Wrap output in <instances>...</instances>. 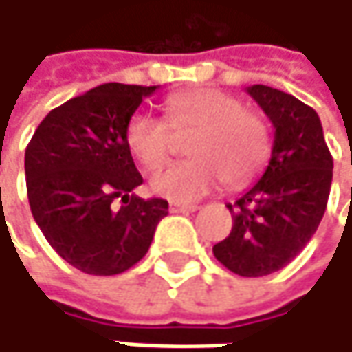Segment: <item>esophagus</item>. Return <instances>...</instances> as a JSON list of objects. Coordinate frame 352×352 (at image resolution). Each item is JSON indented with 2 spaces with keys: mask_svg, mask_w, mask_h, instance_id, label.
Masks as SVG:
<instances>
[{
  "mask_svg": "<svg viewBox=\"0 0 352 352\" xmlns=\"http://www.w3.org/2000/svg\"><path fill=\"white\" fill-rule=\"evenodd\" d=\"M169 210H171V214H189V212H195L197 206H187V204H175V201H171Z\"/></svg>",
  "mask_w": 352,
  "mask_h": 352,
  "instance_id": "obj_1",
  "label": "esophagus"
}]
</instances>
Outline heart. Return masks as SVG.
Returning a JSON list of instances; mask_svg holds the SVG:
<instances>
[{"mask_svg":"<svg viewBox=\"0 0 352 352\" xmlns=\"http://www.w3.org/2000/svg\"><path fill=\"white\" fill-rule=\"evenodd\" d=\"M175 134L193 132L187 140L189 161L169 165L151 177V191L175 204H191L212 193L224 179L243 185L269 155L265 120L220 89H191L165 102V120L134 113L126 126V144L134 159L153 169L173 151Z\"/></svg>","mask_w":352,"mask_h":352,"instance_id":"b5f03b06","label":"heart"}]
</instances>
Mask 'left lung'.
I'll use <instances>...</instances> for the list:
<instances>
[{"label": "left lung", "mask_w": 352, "mask_h": 352, "mask_svg": "<svg viewBox=\"0 0 352 352\" xmlns=\"http://www.w3.org/2000/svg\"><path fill=\"white\" fill-rule=\"evenodd\" d=\"M246 94L271 120L275 138L265 173L228 204L234 224L214 256L241 277H263L292 263L314 236L330 195L332 155L312 107L267 85Z\"/></svg>", "instance_id": "obj_1"}]
</instances>
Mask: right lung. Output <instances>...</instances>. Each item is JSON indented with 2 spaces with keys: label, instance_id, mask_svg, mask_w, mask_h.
<instances>
[{
  "label": "right lung",
  "instance_id": "right-lung-1",
  "mask_svg": "<svg viewBox=\"0 0 352 352\" xmlns=\"http://www.w3.org/2000/svg\"><path fill=\"white\" fill-rule=\"evenodd\" d=\"M157 85L104 83L48 111L26 148V187L36 224L50 246L89 275L136 265L169 214L161 197L132 193L142 183L126 126ZM122 206L118 208L115 199Z\"/></svg>",
  "mask_w": 352,
  "mask_h": 352
}]
</instances>
